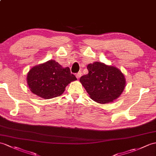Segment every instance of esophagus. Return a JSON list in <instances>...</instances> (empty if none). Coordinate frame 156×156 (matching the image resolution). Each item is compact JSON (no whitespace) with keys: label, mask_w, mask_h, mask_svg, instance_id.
Here are the masks:
<instances>
[{"label":"esophagus","mask_w":156,"mask_h":156,"mask_svg":"<svg viewBox=\"0 0 156 156\" xmlns=\"http://www.w3.org/2000/svg\"><path fill=\"white\" fill-rule=\"evenodd\" d=\"M82 73L81 72H79L78 73H77L76 74V77L77 78V79H79L80 78L81 76H82Z\"/></svg>","instance_id":"1"}]
</instances>
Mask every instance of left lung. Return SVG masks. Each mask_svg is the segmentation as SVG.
<instances>
[{
	"instance_id": "left-lung-1",
	"label": "left lung",
	"mask_w": 156,
	"mask_h": 156,
	"mask_svg": "<svg viewBox=\"0 0 156 156\" xmlns=\"http://www.w3.org/2000/svg\"><path fill=\"white\" fill-rule=\"evenodd\" d=\"M88 74L80 79L90 98L104 104L116 100L122 94L126 81L124 74L117 67L95 62L87 66Z\"/></svg>"
}]
</instances>
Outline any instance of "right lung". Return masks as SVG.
Returning a JSON list of instances; mask_svg holds the SVG:
<instances>
[{
  "label": "right lung",
  "instance_id": "right-lung-1",
  "mask_svg": "<svg viewBox=\"0 0 156 156\" xmlns=\"http://www.w3.org/2000/svg\"><path fill=\"white\" fill-rule=\"evenodd\" d=\"M76 80L69 68H63L54 60L33 66L27 77L30 91L44 99L62 95L67 85Z\"/></svg>",
  "mask_w": 156,
  "mask_h": 156
}]
</instances>
